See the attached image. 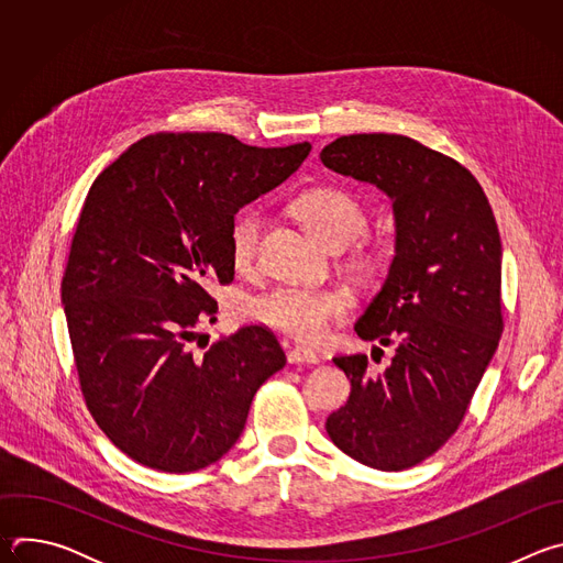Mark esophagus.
I'll list each match as a JSON object with an SVG mask.
<instances>
[{
	"label": "esophagus",
	"instance_id": "34e87169",
	"mask_svg": "<svg viewBox=\"0 0 563 563\" xmlns=\"http://www.w3.org/2000/svg\"><path fill=\"white\" fill-rule=\"evenodd\" d=\"M287 361L289 363H309V365H313V363H318V356H316V352H311L307 347H294V350L287 352Z\"/></svg>",
	"mask_w": 563,
	"mask_h": 563
}]
</instances>
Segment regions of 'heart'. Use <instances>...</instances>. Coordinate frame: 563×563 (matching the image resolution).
Segmentation results:
<instances>
[{
    "label": "heart",
    "instance_id": "1",
    "mask_svg": "<svg viewBox=\"0 0 563 563\" xmlns=\"http://www.w3.org/2000/svg\"><path fill=\"white\" fill-rule=\"evenodd\" d=\"M294 213L320 243L343 250L365 233L367 213L361 200L341 187H313L302 191L294 205ZM263 229L258 211L235 216L229 227V254L235 269H250ZM356 267L372 269L378 265V254L361 247L354 256ZM352 305L343 289L323 287H276L247 302V313L258 323L278 330L300 343H318L330 328L341 320Z\"/></svg>",
    "mask_w": 563,
    "mask_h": 563
}]
</instances>
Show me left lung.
<instances>
[{
	"instance_id": "1",
	"label": "left lung",
	"mask_w": 563,
	"mask_h": 563,
	"mask_svg": "<svg viewBox=\"0 0 563 563\" xmlns=\"http://www.w3.org/2000/svg\"><path fill=\"white\" fill-rule=\"evenodd\" d=\"M320 159L380 189L396 227L387 278L354 325L363 341L394 345L391 363L372 376L365 354L336 356L352 391L325 428L358 463L406 470L456 432L497 352L504 332L497 220L465 167L412 137L343 135Z\"/></svg>"
}]
</instances>
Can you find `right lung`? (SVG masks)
<instances>
[{
  "instance_id": "right-lung-1",
  "label": "right lung",
  "mask_w": 563,
  "mask_h": 563,
  "mask_svg": "<svg viewBox=\"0 0 563 563\" xmlns=\"http://www.w3.org/2000/svg\"><path fill=\"white\" fill-rule=\"evenodd\" d=\"M311 144L250 146L227 133H157L93 183L70 243L62 305L87 406L133 461L172 474L224 456L258 387L287 363L263 325L198 354L207 285L233 280L229 227L285 183Z\"/></svg>"
}]
</instances>
